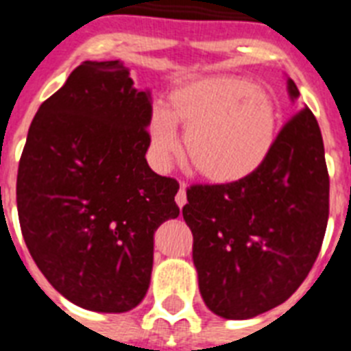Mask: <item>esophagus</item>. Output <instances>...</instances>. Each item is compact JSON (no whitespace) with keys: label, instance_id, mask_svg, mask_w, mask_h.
Masks as SVG:
<instances>
[{"label":"esophagus","instance_id":"1","mask_svg":"<svg viewBox=\"0 0 351 351\" xmlns=\"http://www.w3.org/2000/svg\"><path fill=\"white\" fill-rule=\"evenodd\" d=\"M175 202L178 208H184L187 202V195H186V184H182L180 189H178V193H176V197H175Z\"/></svg>","mask_w":351,"mask_h":351}]
</instances>
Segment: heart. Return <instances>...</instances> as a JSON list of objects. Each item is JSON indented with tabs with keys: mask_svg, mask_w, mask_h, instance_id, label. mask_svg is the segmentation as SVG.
Wrapping results in <instances>:
<instances>
[{
	"mask_svg": "<svg viewBox=\"0 0 351 351\" xmlns=\"http://www.w3.org/2000/svg\"><path fill=\"white\" fill-rule=\"evenodd\" d=\"M178 123L193 167L213 184L255 175L278 140V107L266 89L242 76L215 74L176 87L167 107H154L147 123L149 160L165 171L180 154Z\"/></svg>",
	"mask_w": 351,
	"mask_h": 351,
	"instance_id": "heart-1",
	"label": "heart"
}]
</instances>
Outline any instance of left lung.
Wrapping results in <instances>:
<instances>
[{"mask_svg":"<svg viewBox=\"0 0 351 351\" xmlns=\"http://www.w3.org/2000/svg\"><path fill=\"white\" fill-rule=\"evenodd\" d=\"M289 100L300 96L288 78ZM330 178L310 109L278 132L267 162L245 180L187 189L202 299L215 315L244 321L282 304L308 277L328 224Z\"/></svg>","mask_w":351,"mask_h":351,"instance_id":"1","label":"left lung"}]
</instances>
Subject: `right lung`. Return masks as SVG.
Wrapping results in <instances>:
<instances>
[{"label":"right lung","mask_w":351,"mask_h":351,"mask_svg":"<svg viewBox=\"0 0 351 351\" xmlns=\"http://www.w3.org/2000/svg\"><path fill=\"white\" fill-rule=\"evenodd\" d=\"M151 104L121 62H84L30 123L16 184L21 233L52 288L85 310L136 308L154 231L180 215L178 182L145 160Z\"/></svg>","instance_id":"obj_1"}]
</instances>
